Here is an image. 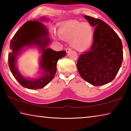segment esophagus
<instances>
[{"mask_svg": "<svg viewBox=\"0 0 131 131\" xmlns=\"http://www.w3.org/2000/svg\"><path fill=\"white\" fill-rule=\"evenodd\" d=\"M71 50H72V49H71L70 48H66V52L67 53H69V52H70Z\"/></svg>", "mask_w": 131, "mask_h": 131, "instance_id": "esophagus-1", "label": "esophagus"}]
</instances>
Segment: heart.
I'll return each mask as SVG.
<instances>
[{
    "label": "heart",
    "instance_id": "heart-1",
    "mask_svg": "<svg viewBox=\"0 0 131 131\" xmlns=\"http://www.w3.org/2000/svg\"><path fill=\"white\" fill-rule=\"evenodd\" d=\"M58 35L63 40H70L71 46L81 51L87 49L91 44L94 36V29L88 22L72 20L60 26Z\"/></svg>",
    "mask_w": 131,
    "mask_h": 131
}]
</instances>
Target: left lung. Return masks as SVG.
Instances as JSON below:
<instances>
[{
	"label": "left lung",
	"mask_w": 131,
	"mask_h": 131,
	"mask_svg": "<svg viewBox=\"0 0 131 131\" xmlns=\"http://www.w3.org/2000/svg\"><path fill=\"white\" fill-rule=\"evenodd\" d=\"M84 17L95 28L94 42L90 50L79 57L77 69L88 83L95 86L105 85L115 78L121 67L123 44L116 32L102 19Z\"/></svg>",
	"instance_id": "8db88e82"
}]
</instances>
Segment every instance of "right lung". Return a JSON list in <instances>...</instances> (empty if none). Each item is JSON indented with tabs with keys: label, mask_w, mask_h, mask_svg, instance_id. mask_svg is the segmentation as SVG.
<instances>
[{
	"label": "right lung",
	"mask_w": 131,
	"mask_h": 131,
	"mask_svg": "<svg viewBox=\"0 0 131 131\" xmlns=\"http://www.w3.org/2000/svg\"><path fill=\"white\" fill-rule=\"evenodd\" d=\"M46 18L42 17L41 21ZM48 30L43 23L37 21H29L19 28L10 42L8 54V65L15 79L24 87L30 90L40 89L45 87L54 78L57 72V63L59 59L65 57V51H55L47 48L50 40L48 38ZM36 45L42 48L43 54L41 67L43 76L39 79H27L24 78L16 68V57L23 48Z\"/></svg>",
	"instance_id": "add662e5"
}]
</instances>
